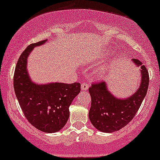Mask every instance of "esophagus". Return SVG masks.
Here are the masks:
<instances>
[{
    "label": "esophagus",
    "mask_w": 160,
    "mask_h": 160,
    "mask_svg": "<svg viewBox=\"0 0 160 160\" xmlns=\"http://www.w3.org/2000/svg\"><path fill=\"white\" fill-rule=\"evenodd\" d=\"M81 88H82V90H87L89 88V83L88 82H82V84H81Z\"/></svg>",
    "instance_id": "1"
}]
</instances>
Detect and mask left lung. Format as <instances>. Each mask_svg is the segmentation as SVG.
<instances>
[{"instance_id":"8db88e82","label":"left lung","mask_w":160,"mask_h":160,"mask_svg":"<svg viewBox=\"0 0 160 160\" xmlns=\"http://www.w3.org/2000/svg\"><path fill=\"white\" fill-rule=\"evenodd\" d=\"M133 61L141 67L142 81L137 91L129 98H116L108 91L104 82H94L89 88L91 96L89 118L92 125L98 131L113 133L127 125L137 114L146 96L149 84L148 72L140 61Z\"/></svg>"}]
</instances>
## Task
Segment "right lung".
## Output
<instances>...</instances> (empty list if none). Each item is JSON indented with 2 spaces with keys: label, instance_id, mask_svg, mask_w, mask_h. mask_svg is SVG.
Wrapping results in <instances>:
<instances>
[{
  "label": "right lung",
  "instance_id": "1",
  "mask_svg": "<svg viewBox=\"0 0 160 160\" xmlns=\"http://www.w3.org/2000/svg\"><path fill=\"white\" fill-rule=\"evenodd\" d=\"M46 41L30 44L19 57L13 78L14 90L25 117L31 125L45 133L60 131L68 122L69 107L79 93L81 84L51 83L43 85L33 83L27 70V60L35 47Z\"/></svg>",
  "mask_w": 160,
  "mask_h": 160
}]
</instances>
